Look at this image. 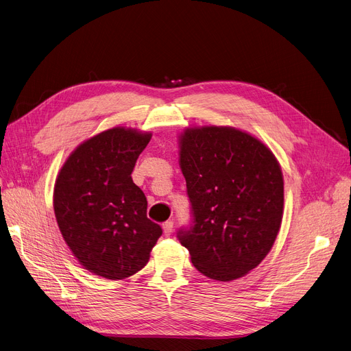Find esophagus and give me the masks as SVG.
Instances as JSON below:
<instances>
[{"mask_svg":"<svg viewBox=\"0 0 351 351\" xmlns=\"http://www.w3.org/2000/svg\"><path fill=\"white\" fill-rule=\"evenodd\" d=\"M162 228H163V234L165 236H171L172 232V228H173V221L172 220H168L162 224Z\"/></svg>","mask_w":351,"mask_h":351,"instance_id":"1","label":"esophagus"}]
</instances>
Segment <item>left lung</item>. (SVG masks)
Segmentation results:
<instances>
[{
	"label": "left lung",
	"mask_w": 351,
	"mask_h": 351,
	"mask_svg": "<svg viewBox=\"0 0 351 351\" xmlns=\"http://www.w3.org/2000/svg\"><path fill=\"white\" fill-rule=\"evenodd\" d=\"M179 165L193 226L178 239L196 269L228 282L258 267L284 215V176L272 151L234 127H189L179 134Z\"/></svg>",
	"instance_id": "left-lung-1"
}]
</instances>
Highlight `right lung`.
<instances>
[{"instance_id":"obj_1","label":"right lung","mask_w":351,"mask_h":351,"mask_svg":"<svg viewBox=\"0 0 351 351\" xmlns=\"http://www.w3.org/2000/svg\"><path fill=\"white\" fill-rule=\"evenodd\" d=\"M152 134L114 127L86 139L60 168L53 210L62 237L84 269L112 279L141 271L162 234L132 182Z\"/></svg>"}]
</instances>
